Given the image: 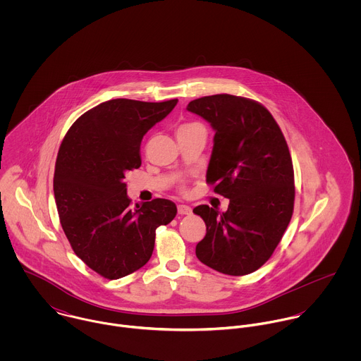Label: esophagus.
<instances>
[{"label":"esophagus","instance_id":"esophagus-1","mask_svg":"<svg viewBox=\"0 0 361 361\" xmlns=\"http://www.w3.org/2000/svg\"><path fill=\"white\" fill-rule=\"evenodd\" d=\"M178 214H180V215H190L192 214V208L189 206H185V204H179L178 206Z\"/></svg>","mask_w":361,"mask_h":361}]
</instances>
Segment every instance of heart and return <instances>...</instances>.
<instances>
[{
	"mask_svg": "<svg viewBox=\"0 0 361 361\" xmlns=\"http://www.w3.org/2000/svg\"><path fill=\"white\" fill-rule=\"evenodd\" d=\"M195 126H200L199 123H183V125H180L179 128H178V133L179 132H183V130H188V129H192V128H195Z\"/></svg>",
	"mask_w": 361,
	"mask_h": 361,
	"instance_id": "obj_1",
	"label": "heart"
}]
</instances>
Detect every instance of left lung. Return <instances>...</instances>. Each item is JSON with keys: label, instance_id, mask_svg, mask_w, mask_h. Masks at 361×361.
<instances>
[{"label": "left lung", "instance_id": "left-lung-1", "mask_svg": "<svg viewBox=\"0 0 361 361\" xmlns=\"http://www.w3.org/2000/svg\"><path fill=\"white\" fill-rule=\"evenodd\" d=\"M215 130L207 183L229 199L219 214L196 207L207 233L196 256L233 276L255 272L272 256L293 214L295 173L285 136L261 104L232 94L206 96L188 104Z\"/></svg>", "mask_w": 361, "mask_h": 361}]
</instances>
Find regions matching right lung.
Here are the masks:
<instances>
[{"label": "right lung", "instance_id": "right-lung-1", "mask_svg": "<svg viewBox=\"0 0 361 361\" xmlns=\"http://www.w3.org/2000/svg\"><path fill=\"white\" fill-rule=\"evenodd\" d=\"M176 103L99 104L73 122L59 146L54 196L62 229L75 255L106 279L142 268L153 255L155 229L176 215L166 199L132 207L125 183V173L142 165L143 136Z\"/></svg>", "mask_w": 361, "mask_h": 361}]
</instances>
